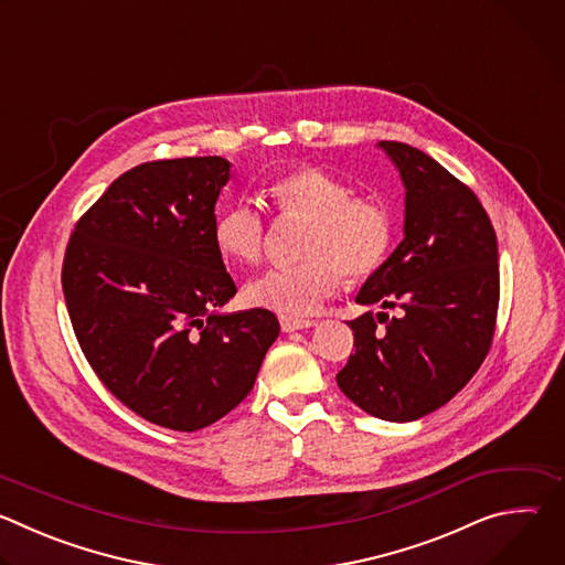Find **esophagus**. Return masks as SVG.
<instances>
[{
    "mask_svg": "<svg viewBox=\"0 0 565 565\" xmlns=\"http://www.w3.org/2000/svg\"><path fill=\"white\" fill-rule=\"evenodd\" d=\"M279 324H281V331H284V333H292V331H303V329L315 327V321H312V319H301V317L281 315V317H279Z\"/></svg>",
    "mask_w": 565,
    "mask_h": 565,
    "instance_id": "34e87169",
    "label": "esophagus"
}]
</instances>
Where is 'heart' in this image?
Wrapping results in <instances>:
<instances>
[{
	"instance_id": "obj_1",
	"label": "heart",
	"mask_w": 565,
	"mask_h": 565,
	"mask_svg": "<svg viewBox=\"0 0 565 565\" xmlns=\"http://www.w3.org/2000/svg\"><path fill=\"white\" fill-rule=\"evenodd\" d=\"M284 214L308 218L301 241L303 262L268 268L246 284V299L281 315H310L335 295L344 281L375 273L391 246V216L373 196L321 168H297L270 185ZM216 248L234 262L255 264L264 255L266 221L259 205L238 199L214 221Z\"/></svg>"
}]
</instances>
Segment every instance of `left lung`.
<instances>
[{
    "label": "left lung",
    "instance_id": "left-lung-1",
    "mask_svg": "<svg viewBox=\"0 0 565 565\" xmlns=\"http://www.w3.org/2000/svg\"><path fill=\"white\" fill-rule=\"evenodd\" d=\"M405 185V238L364 281L355 301L395 308L376 329L351 321L355 353L338 386L388 423H412L447 402L486 360L499 310V246L476 194L425 151L380 140Z\"/></svg>",
    "mask_w": 565,
    "mask_h": 565
}]
</instances>
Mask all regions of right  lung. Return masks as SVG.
I'll return each instance as SVG.
<instances>
[{
	"mask_svg": "<svg viewBox=\"0 0 565 565\" xmlns=\"http://www.w3.org/2000/svg\"><path fill=\"white\" fill-rule=\"evenodd\" d=\"M230 160H151L77 221L62 266L75 338L140 418L196 431L230 414L279 335L266 308L218 312L236 292L214 241Z\"/></svg>",
	"mask_w": 565,
	"mask_h": 565,
	"instance_id": "add662e5",
	"label": "right lung"
}]
</instances>
